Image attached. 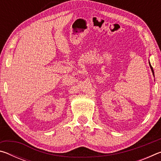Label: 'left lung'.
<instances>
[{"label": "left lung", "instance_id": "8db88e82", "mask_svg": "<svg viewBox=\"0 0 161 161\" xmlns=\"http://www.w3.org/2000/svg\"><path fill=\"white\" fill-rule=\"evenodd\" d=\"M149 64H150V67H151V70H152V72H153V75H154V72H153V67H152V66L151 65V64L149 63Z\"/></svg>", "mask_w": 161, "mask_h": 161}]
</instances>
